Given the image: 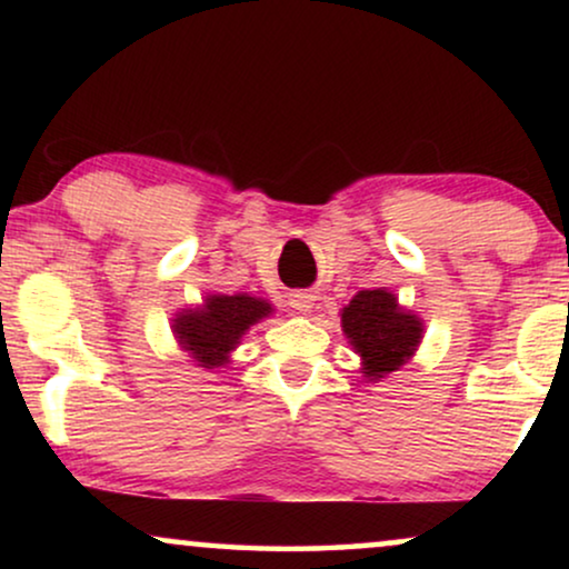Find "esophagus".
Here are the masks:
<instances>
[{
  "mask_svg": "<svg viewBox=\"0 0 569 569\" xmlns=\"http://www.w3.org/2000/svg\"><path fill=\"white\" fill-rule=\"evenodd\" d=\"M313 306H316V295L313 292L300 290V292L290 295V308L298 310V313H308V310H313Z\"/></svg>",
  "mask_w": 569,
  "mask_h": 569,
  "instance_id": "34e87169",
  "label": "esophagus"
}]
</instances>
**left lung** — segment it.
I'll return each mask as SVG.
<instances>
[{
    "label": "left lung",
    "mask_w": 569,
    "mask_h": 569,
    "mask_svg": "<svg viewBox=\"0 0 569 569\" xmlns=\"http://www.w3.org/2000/svg\"><path fill=\"white\" fill-rule=\"evenodd\" d=\"M339 316L349 347L360 355L362 378L370 383L401 370L422 345L425 321L386 287L360 290Z\"/></svg>",
    "instance_id": "1"
}]
</instances>
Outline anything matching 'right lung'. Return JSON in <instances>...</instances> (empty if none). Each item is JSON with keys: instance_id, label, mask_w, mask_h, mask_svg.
I'll return each mask as SVG.
<instances>
[{"instance_id": "add662e5", "label": "right lung", "mask_w": 569, "mask_h": 569, "mask_svg": "<svg viewBox=\"0 0 569 569\" xmlns=\"http://www.w3.org/2000/svg\"><path fill=\"white\" fill-rule=\"evenodd\" d=\"M271 313L274 306L269 300L253 298L248 292H209L201 306L178 310L170 331L181 352L189 355L197 368L214 370L230 365L240 339Z\"/></svg>"}]
</instances>
